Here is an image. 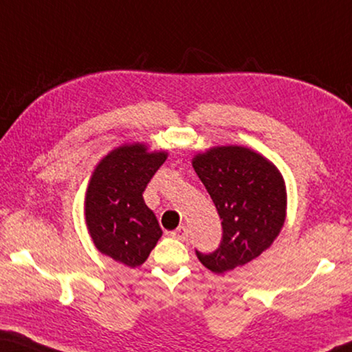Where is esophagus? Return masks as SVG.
I'll list each match as a JSON object with an SVG mask.
<instances>
[{"label": "esophagus", "instance_id": "1", "mask_svg": "<svg viewBox=\"0 0 352 352\" xmlns=\"http://www.w3.org/2000/svg\"><path fill=\"white\" fill-rule=\"evenodd\" d=\"M170 236L178 241H186L188 239V228L184 225H180L177 230L170 231Z\"/></svg>", "mask_w": 352, "mask_h": 352}]
</instances>
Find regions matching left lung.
<instances>
[{
  "label": "left lung",
  "mask_w": 352,
  "mask_h": 352,
  "mask_svg": "<svg viewBox=\"0 0 352 352\" xmlns=\"http://www.w3.org/2000/svg\"><path fill=\"white\" fill-rule=\"evenodd\" d=\"M222 219V242L197 253L212 273H225L258 258L281 233L287 190L281 172L264 155L243 146H216L192 158Z\"/></svg>",
  "instance_id": "obj_1"
}]
</instances>
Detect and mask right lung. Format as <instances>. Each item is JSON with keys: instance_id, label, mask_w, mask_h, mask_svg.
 Returning a JSON list of instances; mask_svg holds the SVG:
<instances>
[{"instance_id": "add662e5", "label": "right lung", "mask_w": 352, "mask_h": 352, "mask_svg": "<svg viewBox=\"0 0 352 352\" xmlns=\"http://www.w3.org/2000/svg\"><path fill=\"white\" fill-rule=\"evenodd\" d=\"M168 152L144 142L115 147L96 164L85 192V222L102 254L135 269L144 264L163 231L142 192Z\"/></svg>"}]
</instances>
